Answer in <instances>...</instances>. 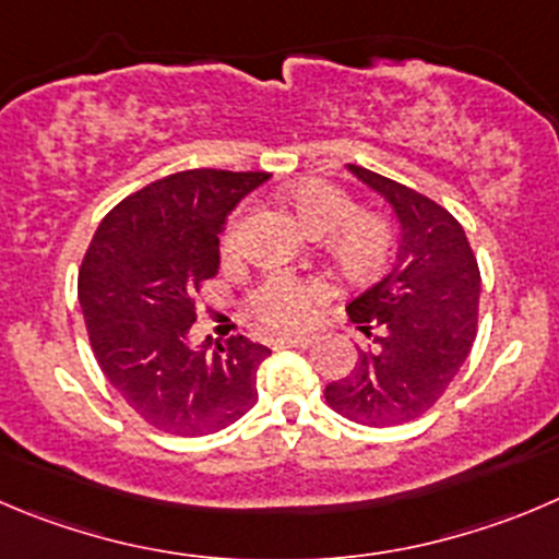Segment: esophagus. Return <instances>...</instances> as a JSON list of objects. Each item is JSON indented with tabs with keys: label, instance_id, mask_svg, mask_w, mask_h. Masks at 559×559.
<instances>
[{
	"label": "esophagus",
	"instance_id": "esophagus-1",
	"mask_svg": "<svg viewBox=\"0 0 559 559\" xmlns=\"http://www.w3.org/2000/svg\"><path fill=\"white\" fill-rule=\"evenodd\" d=\"M276 343L288 345V348H310V345L316 343V337H312V334H285V337H280Z\"/></svg>",
	"mask_w": 559,
	"mask_h": 559
}]
</instances>
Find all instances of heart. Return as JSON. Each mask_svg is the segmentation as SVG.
Segmentation results:
<instances>
[{"label":"heart","instance_id":"b5f03b06","mask_svg":"<svg viewBox=\"0 0 559 559\" xmlns=\"http://www.w3.org/2000/svg\"><path fill=\"white\" fill-rule=\"evenodd\" d=\"M288 205L301 225L323 236V249L334 269L350 283H370L390 265L397 247V225L384 211L354 209L348 191L329 180H301L288 191ZM247 209L230 216L222 236V252L236 254L247 225ZM323 280L296 274H269L247 296V312L263 326H299L326 299Z\"/></svg>","mask_w":559,"mask_h":559}]
</instances>
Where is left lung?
I'll return each mask as SVG.
<instances>
[{
	"instance_id": "1",
	"label": "left lung",
	"mask_w": 559,
	"mask_h": 559,
	"mask_svg": "<svg viewBox=\"0 0 559 559\" xmlns=\"http://www.w3.org/2000/svg\"><path fill=\"white\" fill-rule=\"evenodd\" d=\"M348 169L392 205L401 247L379 283L345 307L373 343L323 395L345 419L386 428L423 417L469 356L480 269L464 227L448 209L379 173L356 164Z\"/></svg>"
}]
</instances>
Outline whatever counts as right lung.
I'll list each match as a JSON object with an SVG mask.
<instances>
[{
  "mask_svg": "<svg viewBox=\"0 0 559 559\" xmlns=\"http://www.w3.org/2000/svg\"><path fill=\"white\" fill-rule=\"evenodd\" d=\"M269 173L186 169L115 205L79 269V305L106 381L153 428L205 436L258 403L271 354L243 334L191 345L197 301L219 271V233Z\"/></svg>",
  "mask_w": 559,
  "mask_h": 559,
  "instance_id": "1",
  "label": "right lung"
}]
</instances>
